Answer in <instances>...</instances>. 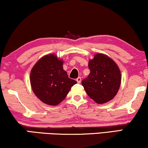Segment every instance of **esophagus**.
I'll return each mask as SVG.
<instances>
[{
	"label": "esophagus",
	"mask_w": 148,
	"mask_h": 148,
	"mask_svg": "<svg viewBox=\"0 0 148 148\" xmlns=\"http://www.w3.org/2000/svg\"><path fill=\"white\" fill-rule=\"evenodd\" d=\"M76 81H77V82L78 84H80L81 82H82V78H81L80 77H79L76 79Z\"/></svg>",
	"instance_id": "obj_1"
}]
</instances>
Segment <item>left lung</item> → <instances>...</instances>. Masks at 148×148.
<instances>
[{
	"label": "left lung",
	"mask_w": 148,
	"mask_h": 148,
	"mask_svg": "<svg viewBox=\"0 0 148 148\" xmlns=\"http://www.w3.org/2000/svg\"><path fill=\"white\" fill-rule=\"evenodd\" d=\"M90 73L82 84L87 94L98 104L112 100L119 92L121 73L119 66L106 54L98 53L90 59Z\"/></svg>",
	"instance_id": "1"
}]
</instances>
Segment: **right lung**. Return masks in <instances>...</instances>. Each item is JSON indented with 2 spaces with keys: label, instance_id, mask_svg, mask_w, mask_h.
<instances>
[{
  "label": "right lung",
  "instance_id": "obj_1",
  "mask_svg": "<svg viewBox=\"0 0 148 148\" xmlns=\"http://www.w3.org/2000/svg\"><path fill=\"white\" fill-rule=\"evenodd\" d=\"M63 60L48 54L36 62L30 73V84L34 94L44 104L56 106L77 84L63 69Z\"/></svg>",
  "mask_w": 148,
  "mask_h": 148
}]
</instances>
